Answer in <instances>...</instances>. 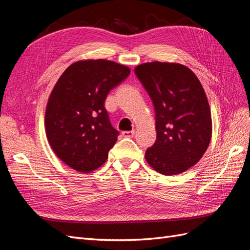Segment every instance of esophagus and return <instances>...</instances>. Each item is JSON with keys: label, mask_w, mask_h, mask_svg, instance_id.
Returning a JSON list of instances; mask_svg holds the SVG:
<instances>
[{"label": "esophagus", "mask_w": 250, "mask_h": 250, "mask_svg": "<svg viewBox=\"0 0 250 250\" xmlns=\"http://www.w3.org/2000/svg\"><path fill=\"white\" fill-rule=\"evenodd\" d=\"M134 130H131V131H123L122 132V135L123 137H125V138H132L133 135H134Z\"/></svg>", "instance_id": "34e87169"}]
</instances>
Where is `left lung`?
Returning <instances> with one entry per match:
<instances>
[{"label":"left lung","mask_w":250,"mask_h":250,"mask_svg":"<svg viewBox=\"0 0 250 250\" xmlns=\"http://www.w3.org/2000/svg\"><path fill=\"white\" fill-rule=\"evenodd\" d=\"M134 73L151 98L155 111L156 141L146 150L147 163L164 175L193 167L211 138L207 95L196 75L180 63L146 62Z\"/></svg>","instance_id":"1"}]
</instances>
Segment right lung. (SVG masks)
Instances as JSON below:
<instances>
[{
  "label": "right lung",
  "instance_id": "add662e5",
  "mask_svg": "<svg viewBox=\"0 0 250 250\" xmlns=\"http://www.w3.org/2000/svg\"><path fill=\"white\" fill-rule=\"evenodd\" d=\"M129 74V67L110 60H81L56 82L47 104L46 133L55 154L72 169L88 173L106 162L119 131L104 102Z\"/></svg>",
  "mask_w": 250,
  "mask_h": 250
}]
</instances>
